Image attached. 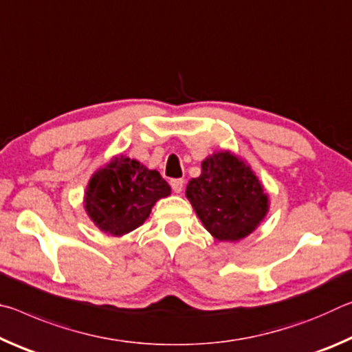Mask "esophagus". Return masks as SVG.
<instances>
[{
    "instance_id": "34e87169",
    "label": "esophagus",
    "mask_w": 352,
    "mask_h": 352,
    "mask_svg": "<svg viewBox=\"0 0 352 352\" xmlns=\"http://www.w3.org/2000/svg\"><path fill=\"white\" fill-rule=\"evenodd\" d=\"M183 184H184V182L182 180V178H174V180H170V186H172V189H174V192H177V194H180L183 190Z\"/></svg>"
}]
</instances>
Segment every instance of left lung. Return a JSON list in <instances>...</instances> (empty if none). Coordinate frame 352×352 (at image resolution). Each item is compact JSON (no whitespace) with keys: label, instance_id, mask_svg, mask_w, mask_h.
Wrapping results in <instances>:
<instances>
[{"label":"left lung","instance_id":"left-lung-1","mask_svg":"<svg viewBox=\"0 0 352 352\" xmlns=\"http://www.w3.org/2000/svg\"><path fill=\"white\" fill-rule=\"evenodd\" d=\"M186 199L214 239L237 242L253 233L270 208L267 189L245 160L231 151L214 152L190 178Z\"/></svg>","mask_w":352,"mask_h":352}]
</instances>
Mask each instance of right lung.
Segmentation results:
<instances>
[{
	"label": "right lung",
	"instance_id": "right-lung-1",
	"mask_svg": "<svg viewBox=\"0 0 352 352\" xmlns=\"http://www.w3.org/2000/svg\"><path fill=\"white\" fill-rule=\"evenodd\" d=\"M169 195L170 186L158 170L126 155H115L91 175L83 206L100 231L121 237L144 223L153 205Z\"/></svg>",
	"mask_w": 352,
	"mask_h": 352
}]
</instances>
